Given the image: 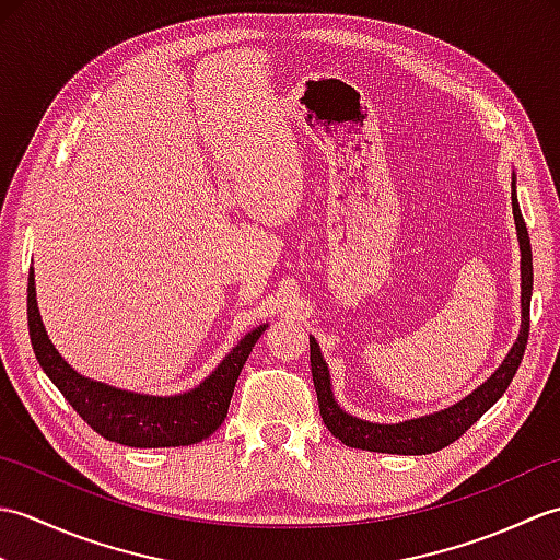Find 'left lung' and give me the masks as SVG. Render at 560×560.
Masks as SVG:
<instances>
[{
	"label": "left lung",
	"mask_w": 560,
	"mask_h": 560,
	"mask_svg": "<svg viewBox=\"0 0 560 560\" xmlns=\"http://www.w3.org/2000/svg\"><path fill=\"white\" fill-rule=\"evenodd\" d=\"M513 213H515L520 253H522V329H520V337L515 341V347L510 349L503 365L498 368V371L489 380H486L479 389H474L469 397L457 401L455 407L431 413V416H423V419L404 421L397 425H380V423H368L361 419H353V416H349L347 411H341L335 397H331L327 363L323 361V353H319L317 341L311 337V368H313V383H315V392H317L319 416H323V421L329 428V433L339 438L343 445L371 450V452H392V455H428V452H438V450L447 447L450 443H455L459 435L467 433L469 428L477 423L498 399L503 397L508 385L513 383V377L522 363V355H525L527 339H529V301H532V281H534L532 245H529V233H527L525 219H522V211L517 205L515 177H513Z\"/></svg>",
	"instance_id": "1"
}]
</instances>
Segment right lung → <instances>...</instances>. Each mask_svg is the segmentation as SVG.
Returning a JSON list of instances; mask_svg holds the SVG:
<instances>
[{"label":"right lung","mask_w":560,"mask_h":560,"mask_svg":"<svg viewBox=\"0 0 560 560\" xmlns=\"http://www.w3.org/2000/svg\"><path fill=\"white\" fill-rule=\"evenodd\" d=\"M267 325L249 331L199 387L177 397H147L115 389L71 371L47 339L28 277V335L40 368L98 435L129 447H177L209 438L225 421L233 389L249 351Z\"/></svg>","instance_id":"obj_1"}]
</instances>
